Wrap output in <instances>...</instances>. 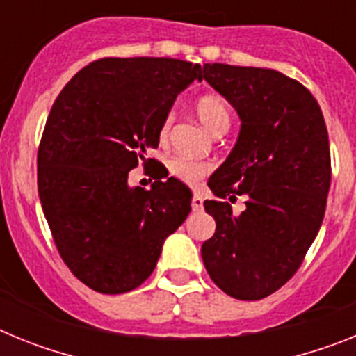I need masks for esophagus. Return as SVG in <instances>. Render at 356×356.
Returning a JSON list of instances; mask_svg holds the SVG:
<instances>
[{
    "instance_id": "esophagus-1",
    "label": "esophagus",
    "mask_w": 356,
    "mask_h": 356,
    "mask_svg": "<svg viewBox=\"0 0 356 356\" xmlns=\"http://www.w3.org/2000/svg\"><path fill=\"white\" fill-rule=\"evenodd\" d=\"M193 210L194 212H197V210H203V197H201V194H194L193 197Z\"/></svg>"
}]
</instances>
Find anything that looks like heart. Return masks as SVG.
Segmentation results:
<instances>
[{
	"instance_id": "heart-1",
	"label": "heart",
	"mask_w": 356,
	"mask_h": 356,
	"mask_svg": "<svg viewBox=\"0 0 356 356\" xmlns=\"http://www.w3.org/2000/svg\"><path fill=\"white\" fill-rule=\"evenodd\" d=\"M196 115L201 121V124L212 134L216 128L228 127L229 124V108L221 96L216 94H207L201 96L196 102ZM171 128V115L165 118L162 128H160V137L165 139ZM171 175L176 176L178 180L185 181L188 185L200 184L210 171L212 165L209 162H200V160H191L187 156H176L169 163Z\"/></svg>"
}]
</instances>
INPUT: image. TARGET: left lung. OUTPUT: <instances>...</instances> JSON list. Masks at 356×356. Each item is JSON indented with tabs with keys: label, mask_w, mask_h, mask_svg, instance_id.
<instances>
[{
	"label": "left lung",
	"mask_w": 356,
	"mask_h": 356,
	"mask_svg": "<svg viewBox=\"0 0 356 356\" xmlns=\"http://www.w3.org/2000/svg\"><path fill=\"white\" fill-rule=\"evenodd\" d=\"M203 78L237 110L241 131L209 180L217 197L246 196L238 216L205 201L216 234L201 257L213 284L232 298L262 300L294 276L321 228L332 180L319 103L275 69L205 64Z\"/></svg>",
	"instance_id": "left-lung-1"
}]
</instances>
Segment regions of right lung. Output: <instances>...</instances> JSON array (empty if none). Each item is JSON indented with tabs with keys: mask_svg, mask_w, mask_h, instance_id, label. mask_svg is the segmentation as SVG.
<instances>
[{
	"mask_svg": "<svg viewBox=\"0 0 356 356\" xmlns=\"http://www.w3.org/2000/svg\"><path fill=\"white\" fill-rule=\"evenodd\" d=\"M194 80H203L200 64L102 58L53 103L37 155L39 197L62 260L92 291L139 287L191 212L185 184L160 176L146 191L128 172L159 146L176 96Z\"/></svg>",
	"mask_w": 356,
	"mask_h": 356,
	"instance_id": "add662e5",
	"label": "right lung"
}]
</instances>
